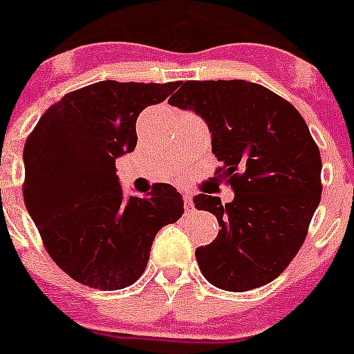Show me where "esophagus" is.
Returning <instances> with one entry per match:
<instances>
[{"mask_svg":"<svg viewBox=\"0 0 354 354\" xmlns=\"http://www.w3.org/2000/svg\"><path fill=\"white\" fill-rule=\"evenodd\" d=\"M183 200H184V207H186V214H189L191 208H193V196H191L189 193H184Z\"/></svg>","mask_w":354,"mask_h":354,"instance_id":"1","label":"esophagus"}]
</instances>
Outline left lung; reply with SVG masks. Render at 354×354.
I'll return each instance as SVG.
<instances>
[{
    "label": "left lung",
    "instance_id": "8db88e82",
    "mask_svg": "<svg viewBox=\"0 0 354 354\" xmlns=\"http://www.w3.org/2000/svg\"><path fill=\"white\" fill-rule=\"evenodd\" d=\"M170 106L203 118L212 153L234 198L210 194L194 207L217 217V238L196 248L214 287L245 292L283 272L306 240L322 196V158L299 111L271 90L245 80L186 82Z\"/></svg>",
    "mask_w": 354,
    "mask_h": 354
}]
</instances>
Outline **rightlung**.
Wrapping results in <instances>:
<instances>
[{
    "label": "right lung",
    "mask_w": 354,
    "mask_h": 354,
    "mask_svg": "<svg viewBox=\"0 0 354 354\" xmlns=\"http://www.w3.org/2000/svg\"><path fill=\"white\" fill-rule=\"evenodd\" d=\"M179 86L107 82L64 95L39 118L24 146V203L50 257L64 272L99 290L139 280L158 231L184 214L170 184L124 196L116 160L137 146L142 109Z\"/></svg>",
    "instance_id": "right-lung-1"
}]
</instances>
